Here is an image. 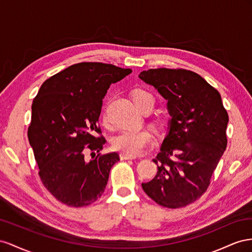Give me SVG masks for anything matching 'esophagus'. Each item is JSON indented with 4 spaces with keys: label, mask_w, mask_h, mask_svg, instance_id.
Listing matches in <instances>:
<instances>
[{
    "label": "esophagus",
    "mask_w": 252,
    "mask_h": 252,
    "mask_svg": "<svg viewBox=\"0 0 252 252\" xmlns=\"http://www.w3.org/2000/svg\"><path fill=\"white\" fill-rule=\"evenodd\" d=\"M120 158L121 159H126V160H128V159H135V156H131V155H127V154H120Z\"/></svg>",
    "instance_id": "34e87169"
}]
</instances>
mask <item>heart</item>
Wrapping results in <instances>:
<instances>
[{"label": "heart", "instance_id": "b5f03b06", "mask_svg": "<svg viewBox=\"0 0 252 252\" xmlns=\"http://www.w3.org/2000/svg\"><path fill=\"white\" fill-rule=\"evenodd\" d=\"M153 96L143 90H137L133 93L135 103L141 110L148 99ZM103 121L107 124V117L104 115ZM153 143V135L148 130H122L112 139V146L119 152L131 156L142 154Z\"/></svg>", "mask_w": 252, "mask_h": 252}]
</instances>
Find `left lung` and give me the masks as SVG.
<instances>
[{"label":"left lung","mask_w":252,"mask_h":252,"mask_svg":"<svg viewBox=\"0 0 252 252\" xmlns=\"http://www.w3.org/2000/svg\"><path fill=\"white\" fill-rule=\"evenodd\" d=\"M139 78L167 100L169 131L153 161L157 174L142 189L162 207H185L206 192L227 147L229 121L220 93L191 70L155 68Z\"/></svg>","instance_id":"1"}]
</instances>
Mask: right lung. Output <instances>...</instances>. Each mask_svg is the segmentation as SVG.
I'll return each mask as SVG.
<instances>
[{
  "mask_svg": "<svg viewBox=\"0 0 252 252\" xmlns=\"http://www.w3.org/2000/svg\"><path fill=\"white\" fill-rule=\"evenodd\" d=\"M132 73L100 62H81L48 78L32 105L28 140L45 188L69 207H85L102 195L116 152L101 154L98 126L102 100L112 83ZM85 149L93 156L84 157Z\"/></svg>",
  "mask_w": 252,
  "mask_h": 252,
  "instance_id": "obj_1",
  "label": "right lung"
}]
</instances>
